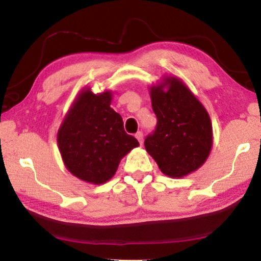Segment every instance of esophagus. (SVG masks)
<instances>
[{
  "label": "esophagus",
  "mask_w": 261,
  "mask_h": 261,
  "mask_svg": "<svg viewBox=\"0 0 261 261\" xmlns=\"http://www.w3.org/2000/svg\"><path fill=\"white\" fill-rule=\"evenodd\" d=\"M135 138L138 139V141L140 142V145H142V141H144V134H142V132H138V133L135 134Z\"/></svg>",
  "instance_id": "1"
}]
</instances>
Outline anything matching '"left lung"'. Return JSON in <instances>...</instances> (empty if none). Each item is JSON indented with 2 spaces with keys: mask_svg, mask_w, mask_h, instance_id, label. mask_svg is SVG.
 I'll return each instance as SVG.
<instances>
[{
  "mask_svg": "<svg viewBox=\"0 0 261 261\" xmlns=\"http://www.w3.org/2000/svg\"><path fill=\"white\" fill-rule=\"evenodd\" d=\"M151 89L155 129L145 139V147L163 173L183 177L208 158L213 142L210 117L201 102L177 78H167Z\"/></svg>",
  "mask_w": 261,
  "mask_h": 261,
  "instance_id": "1",
  "label": "left lung"
}]
</instances>
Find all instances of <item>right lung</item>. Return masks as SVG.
<instances>
[{
    "label": "right lung",
    "mask_w": 261,
    "mask_h": 261,
    "mask_svg": "<svg viewBox=\"0 0 261 261\" xmlns=\"http://www.w3.org/2000/svg\"><path fill=\"white\" fill-rule=\"evenodd\" d=\"M109 91L78 96L58 130V146L67 170L82 180L102 184L115 174L120 160L139 146L127 134L120 114L110 108Z\"/></svg>",
    "instance_id": "add662e5"
}]
</instances>
